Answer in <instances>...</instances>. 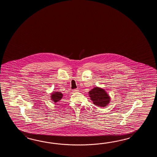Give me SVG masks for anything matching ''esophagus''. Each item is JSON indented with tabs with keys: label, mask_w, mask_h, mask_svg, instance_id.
Wrapping results in <instances>:
<instances>
[{
	"label": "esophagus",
	"mask_w": 157,
	"mask_h": 157,
	"mask_svg": "<svg viewBox=\"0 0 157 157\" xmlns=\"http://www.w3.org/2000/svg\"><path fill=\"white\" fill-rule=\"evenodd\" d=\"M73 91H74V92H77V91H78V90L77 89H76L73 90Z\"/></svg>",
	"instance_id": "1"
}]
</instances>
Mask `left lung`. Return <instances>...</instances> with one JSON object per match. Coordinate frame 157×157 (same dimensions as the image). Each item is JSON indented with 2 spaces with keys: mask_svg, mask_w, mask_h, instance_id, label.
Here are the masks:
<instances>
[{
  "mask_svg": "<svg viewBox=\"0 0 157 157\" xmlns=\"http://www.w3.org/2000/svg\"><path fill=\"white\" fill-rule=\"evenodd\" d=\"M89 94L90 99L97 106L104 107L110 102V97L106 91L101 88L95 87L91 90Z\"/></svg>",
  "mask_w": 157,
  "mask_h": 157,
  "instance_id": "1",
  "label": "left lung"
}]
</instances>
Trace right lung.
Returning a JSON list of instances; mask_svg holds the SVG:
<instances>
[{"label":"right lung","mask_w":157,"mask_h":157,"mask_svg":"<svg viewBox=\"0 0 157 157\" xmlns=\"http://www.w3.org/2000/svg\"><path fill=\"white\" fill-rule=\"evenodd\" d=\"M51 99L54 103L59 101L63 97V94L59 91L53 92V93L51 94Z\"/></svg>","instance_id":"right-lung-1"}]
</instances>
